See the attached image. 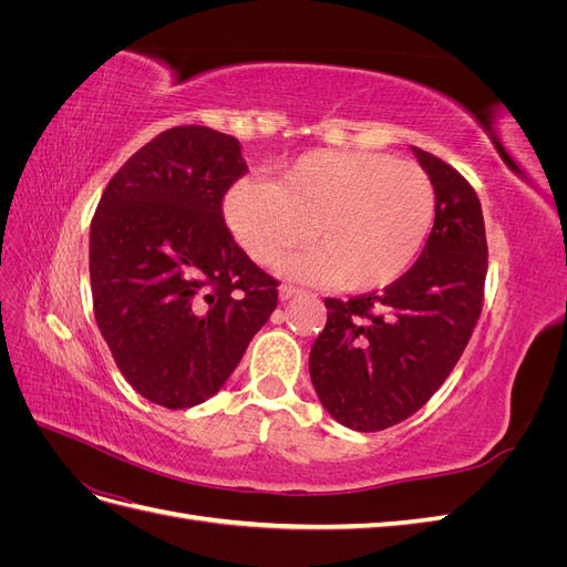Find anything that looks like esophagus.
Wrapping results in <instances>:
<instances>
[{"instance_id":"obj_1","label":"esophagus","mask_w":567,"mask_h":567,"mask_svg":"<svg viewBox=\"0 0 567 567\" xmlns=\"http://www.w3.org/2000/svg\"><path fill=\"white\" fill-rule=\"evenodd\" d=\"M298 296H302V290L296 288V286L284 284V286L279 288V298H281V300H290V298H298Z\"/></svg>"}]
</instances>
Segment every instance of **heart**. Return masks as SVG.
Here are the masks:
<instances>
[{"label": "heart", "mask_w": 567, "mask_h": 567, "mask_svg": "<svg viewBox=\"0 0 567 567\" xmlns=\"http://www.w3.org/2000/svg\"><path fill=\"white\" fill-rule=\"evenodd\" d=\"M433 217V184L416 163L364 151H310L274 184L238 182L225 196L227 227L255 262H279L310 236L286 271L350 293L398 281Z\"/></svg>", "instance_id": "heart-1"}]
</instances>
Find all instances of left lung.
<instances>
[{"label":"left lung","mask_w":567,"mask_h":567,"mask_svg":"<svg viewBox=\"0 0 567 567\" xmlns=\"http://www.w3.org/2000/svg\"><path fill=\"white\" fill-rule=\"evenodd\" d=\"M435 192V225L423 252L383 293L326 298L310 379L329 414L375 433L419 411L456 367L483 310L485 219L454 167L411 146Z\"/></svg>","instance_id":"8db88e82"}]
</instances>
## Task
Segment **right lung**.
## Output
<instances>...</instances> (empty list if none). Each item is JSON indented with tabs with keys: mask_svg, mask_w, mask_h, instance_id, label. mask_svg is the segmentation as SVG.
<instances>
[{
	"mask_svg": "<svg viewBox=\"0 0 567 567\" xmlns=\"http://www.w3.org/2000/svg\"><path fill=\"white\" fill-rule=\"evenodd\" d=\"M248 169L241 142L173 127L142 146L101 196L90 231L99 331L125 381L153 404L213 398L277 310V286L221 217Z\"/></svg>",
	"mask_w": 567,
	"mask_h": 567,
	"instance_id": "1",
	"label": "right lung"
}]
</instances>
